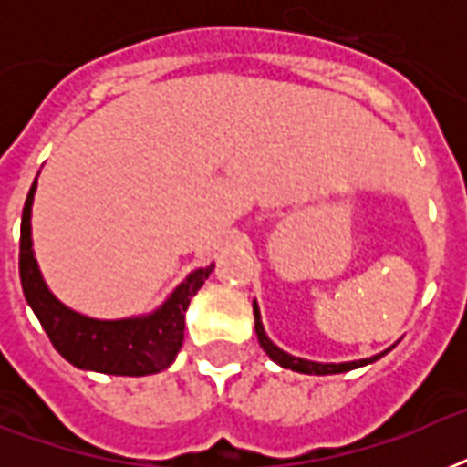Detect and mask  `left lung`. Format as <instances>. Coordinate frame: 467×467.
Here are the masks:
<instances>
[{"mask_svg": "<svg viewBox=\"0 0 467 467\" xmlns=\"http://www.w3.org/2000/svg\"><path fill=\"white\" fill-rule=\"evenodd\" d=\"M254 329H256V339L262 344V348L266 351L271 361L278 363V366H284V368H291V370H298V373H307V376H332V373H347V370H354V368H361V366H368V363L378 361L380 356H385L390 351V348H385L383 354H376L370 356V358H358V361H344V363H317V361H307V358H298V356L288 354L284 348H278L274 341L266 337L264 332V325H262V312H259V306H256L254 300Z\"/></svg>", "mask_w": 467, "mask_h": 467, "instance_id": "left-lung-1", "label": "left lung"}]
</instances>
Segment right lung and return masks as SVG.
Returning <instances> with one entry per match:
<instances>
[{"label":"right lung","mask_w":467,"mask_h":467,"mask_svg":"<svg viewBox=\"0 0 467 467\" xmlns=\"http://www.w3.org/2000/svg\"><path fill=\"white\" fill-rule=\"evenodd\" d=\"M33 182L21 215V249L18 276L26 303L53 341L57 354L82 370H97L109 376H150L169 368L183 341V315L191 298L211 276L215 264L191 271L169 298L150 315L123 319H94L72 310L55 298L43 281L38 262L33 256L31 205L36 193Z\"/></svg>","instance_id":"add662e5"}]
</instances>
